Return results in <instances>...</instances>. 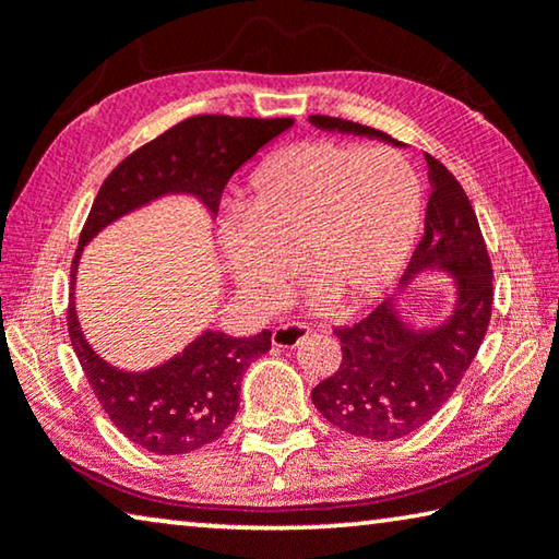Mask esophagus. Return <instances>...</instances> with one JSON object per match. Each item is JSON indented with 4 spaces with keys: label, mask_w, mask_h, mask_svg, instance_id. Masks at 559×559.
<instances>
[{
    "label": "esophagus",
    "mask_w": 559,
    "mask_h": 559,
    "mask_svg": "<svg viewBox=\"0 0 559 559\" xmlns=\"http://www.w3.org/2000/svg\"><path fill=\"white\" fill-rule=\"evenodd\" d=\"M311 333V325L306 323H281L273 331V345L276 348H296V345Z\"/></svg>",
    "instance_id": "obj_1"
}]
</instances>
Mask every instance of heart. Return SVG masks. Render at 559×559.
I'll return each instance as SVG.
<instances>
[{
  "mask_svg": "<svg viewBox=\"0 0 559 559\" xmlns=\"http://www.w3.org/2000/svg\"><path fill=\"white\" fill-rule=\"evenodd\" d=\"M420 181L385 148L304 141L255 168L246 214L218 226V251L238 294L259 311L278 306L294 273L311 276L313 308H358L385 294L420 226Z\"/></svg>",
  "mask_w": 559,
  "mask_h": 559,
  "instance_id": "1",
  "label": "heart"
}]
</instances>
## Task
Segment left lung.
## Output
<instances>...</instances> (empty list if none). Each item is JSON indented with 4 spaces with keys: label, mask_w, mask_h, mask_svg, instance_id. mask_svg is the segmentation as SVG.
I'll use <instances>...</instances> for the list:
<instances>
[{
    "label": "left lung",
    "mask_w": 559,
    "mask_h": 559,
    "mask_svg": "<svg viewBox=\"0 0 559 559\" xmlns=\"http://www.w3.org/2000/svg\"><path fill=\"white\" fill-rule=\"evenodd\" d=\"M316 129L395 144L383 131L333 117H308ZM428 162L430 201L425 234L401 278V294L423 273L453 278L445 321L413 325L388 298L356 325L335 328L341 368L311 391L328 423L368 440H397L423 428L471 368L492 313V265L463 186L438 158Z\"/></svg>",
    "instance_id": "1"
}]
</instances>
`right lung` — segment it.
I'll use <instances>...</instances> for the list:
<instances>
[{
	"label": "right lung",
	"instance_id": "right-lung-1",
	"mask_svg": "<svg viewBox=\"0 0 559 559\" xmlns=\"http://www.w3.org/2000/svg\"><path fill=\"white\" fill-rule=\"evenodd\" d=\"M294 119L191 117L168 129L106 176L72 265L69 338L104 413L131 442L156 455H183L218 440L238 411L246 368L271 350V331L234 338L206 328L181 353L148 370H121L86 341L76 316L74 283L82 251L114 221L164 197H193L216 216L228 179Z\"/></svg>",
	"mask_w": 559,
	"mask_h": 559
}]
</instances>
